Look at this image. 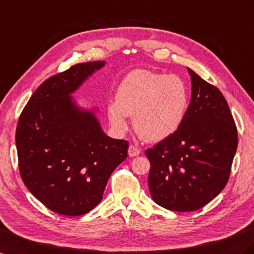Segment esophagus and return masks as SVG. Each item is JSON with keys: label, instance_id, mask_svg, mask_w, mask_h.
<instances>
[{"label": "esophagus", "instance_id": "obj_1", "mask_svg": "<svg viewBox=\"0 0 254 254\" xmlns=\"http://www.w3.org/2000/svg\"><path fill=\"white\" fill-rule=\"evenodd\" d=\"M141 154V149L139 147H136L135 145H130L128 148V155L130 157H135Z\"/></svg>", "mask_w": 254, "mask_h": 254}]
</instances>
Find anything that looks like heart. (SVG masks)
Masks as SVG:
<instances>
[{
	"label": "heart",
	"instance_id": "1",
	"mask_svg": "<svg viewBox=\"0 0 254 254\" xmlns=\"http://www.w3.org/2000/svg\"><path fill=\"white\" fill-rule=\"evenodd\" d=\"M189 108V88L181 77L146 69L133 70L122 80L108 116L118 131H126L128 115H134L135 131L159 142L174 134Z\"/></svg>",
	"mask_w": 254,
	"mask_h": 254
}]
</instances>
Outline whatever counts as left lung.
<instances>
[{"instance_id": "obj_1", "label": "left lung", "mask_w": 254, "mask_h": 254, "mask_svg": "<svg viewBox=\"0 0 254 254\" xmlns=\"http://www.w3.org/2000/svg\"><path fill=\"white\" fill-rule=\"evenodd\" d=\"M191 100L182 126L145 150L153 200L174 211L205 206L227 185L237 148V129L227 100L190 68Z\"/></svg>"}]
</instances>
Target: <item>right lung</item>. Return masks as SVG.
Here are the masks:
<instances>
[{
  "label": "right lung",
  "instance_id": "add662e5",
  "mask_svg": "<svg viewBox=\"0 0 254 254\" xmlns=\"http://www.w3.org/2000/svg\"><path fill=\"white\" fill-rule=\"evenodd\" d=\"M105 65L77 64L47 79L18 122L20 175L30 192L60 215H84L97 206L109 177L127 158L128 142L108 136L97 108H81L71 96Z\"/></svg>",
  "mask_w": 254,
  "mask_h": 254
}]
</instances>
